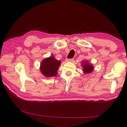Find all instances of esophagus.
Returning <instances> with one entry per match:
<instances>
[{
  "label": "esophagus",
  "mask_w": 127,
  "mask_h": 127,
  "mask_svg": "<svg viewBox=\"0 0 127 127\" xmlns=\"http://www.w3.org/2000/svg\"><path fill=\"white\" fill-rule=\"evenodd\" d=\"M65 61H66V62H72V61H74V59H65Z\"/></svg>",
  "instance_id": "34e87169"
}]
</instances>
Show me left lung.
<instances>
[{"mask_svg": "<svg viewBox=\"0 0 127 127\" xmlns=\"http://www.w3.org/2000/svg\"><path fill=\"white\" fill-rule=\"evenodd\" d=\"M83 70L84 71L85 73H91L94 69V67L92 66L91 64H89L87 62H83Z\"/></svg>", "mask_w": 127, "mask_h": 127, "instance_id": "left-lung-1", "label": "left lung"}]
</instances>
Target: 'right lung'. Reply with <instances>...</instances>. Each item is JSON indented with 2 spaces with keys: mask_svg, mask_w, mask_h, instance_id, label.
Masks as SVG:
<instances>
[{
  "mask_svg": "<svg viewBox=\"0 0 127 127\" xmlns=\"http://www.w3.org/2000/svg\"><path fill=\"white\" fill-rule=\"evenodd\" d=\"M61 62L57 61L54 57L44 59L41 63L40 70L42 73L47 77L56 76Z\"/></svg>",
  "mask_w": 127,
  "mask_h": 127,
  "instance_id": "add662e5",
  "label": "right lung"
}]
</instances>
